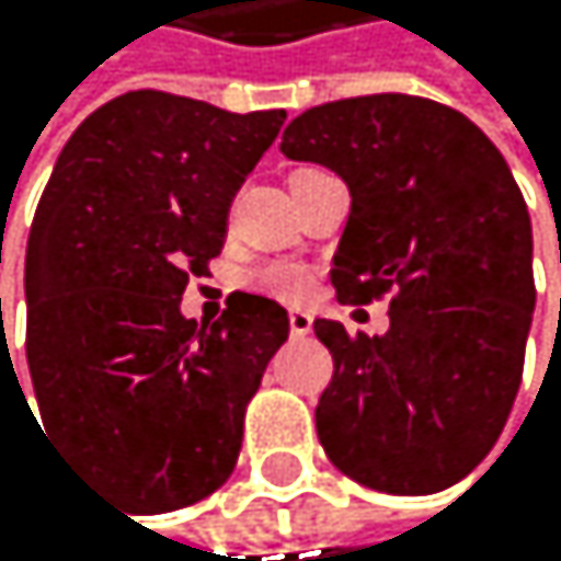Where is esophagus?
<instances>
[{
    "mask_svg": "<svg viewBox=\"0 0 561 561\" xmlns=\"http://www.w3.org/2000/svg\"><path fill=\"white\" fill-rule=\"evenodd\" d=\"M289 333L293 336H309L312 333V316L306 309H293L289 312Z\"/></svg>",
    "mask_w": 561,
    "mask_h": 561,
    "instance_id": "1",
    "label": "esophagus"
}]
</instances>
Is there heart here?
<instances>
[{"label": "heart", "mask_w": 561, "mask_h": 561, "mask_svg": "<svg viewBox=\"0 0 561 561\" xmlns=\"http://www.w3.org/2000/svg\"><path fill=\"white\" fill-rule=\"evenodd\" d=\"M255 286L272 296V299H286L296 302L309 293V275L299 265H286V262H275L255 272Z\"/></svg>", "instance_id": "obj_1"}]
</instances>
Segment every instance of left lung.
Here are the masks:
<instances>
[{"instance_id":"left-lung-1","label":"left lung","mask_w":561,"mask_h":561,"mask_svg":"<svg viewBox=\"0 0 561 561\" xmlns=\"http://www.w3.org/2000/svg\"><path fill=\"white\" fill-rule=\"evenodd\" d=\"M278 147L350 187L340 302L393 293L383 336L312 322L333 353L319 444L374 491H444L484 461L522 383L535 309L522 191L465 114L407 93L312 106Z\"/></svg>"}]
</instances>
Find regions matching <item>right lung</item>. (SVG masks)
<instances>
[{"instance_id":"add662e5","label":"right lung","mask_w":561,"mask_h":561,"mask_svg":"<svg viewBox=\"0 0 561 561\" xmlns=\"http://www.w3.org/2000/svg\"><path fill=\"white\" fill-rule=\"evenodd\" d=\"M286 111L228 114L130 90L62 147L26 245V359L49 427L140 512L228 481L245 407L286 309L231 293L215 322L181 316L187 275L225 245L228 208ZM46 431V434H49Z\"/></svg>"}]
</instances>
